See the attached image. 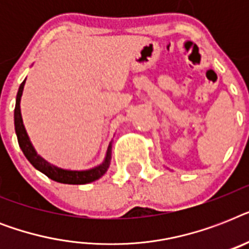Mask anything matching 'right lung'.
Wrapping results in <instances>:
<instances>
[{"label": "right lung", "mask_w": 249, "mask_h": 249, "mask_svg": "<svg viewBox=\"0 0 249 249\" xmlns=\"http://www.w3.org/2000/svg\"><path fill=\"white\" fill-rule=\"evenodd\" d=\"M25 80L19 86L17 94V103H15V109H14V123H15V133H17L18 142L20 146L21 151L25 155V158L28 159V161L32 164L36 169L48 176L49 178H52L53 181L60 182V183H68V185H85V183H90V182L97 181L98 178H101L103 174L107 172L109 166V161H111V148L112 144L109 143L108 148H107V154H106L105 161L101 165L95 166L93 169L89 170H67L58 168L55 165H52L48 163L46 160H44L40 155H37L36 150L33 148L29 137L25 132L24 125H23V120H21L20 113V98L23 94V88H24Z\"/></svg>", "instance_id": "1"}]
</instances>
